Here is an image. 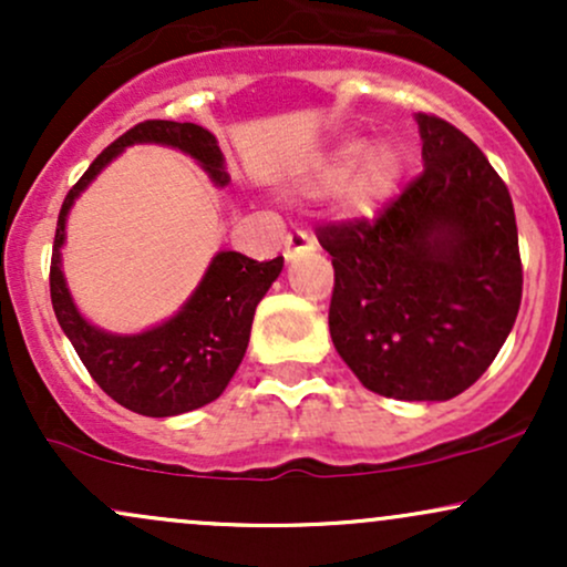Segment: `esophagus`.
<instances>
[{
	"label": "esophagus",
	"instance_id": "1",
	"mask_svg": "<svg viewBox=\"0 0 567 567\" xmlns=\"http://www.w3.org/2000/svg\"><path fill=\"white\" fill-rule=\"evenodd\" d=\"M317 247L315 237H311L309 231H290L288 237H285V250L282 256L288 258V261H292V258L303 256V252H311Z\"/></svg>",
	"mask_w": 567,
	"mask_h": 567
}]
</instances>
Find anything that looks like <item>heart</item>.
<instances>
[{
    "instance_id": "b5f03b06",
    "label": "heart",
    "mask_w": 567,
    "mask_h": 567,
    "mask_svg": "<svg viewBox=\"0 0 567 567\" xmlns=\"http://www.w3.org/2000/svg\"><path fill=\"white\" fill-rule=\"evenodd\" d=\"M400 175L402 159L394 146L379 143L365 148L362 141H343L315 162L306 173V186L328 188L341 179L336 188L338 210L347 216H370L394 192Z\"/></svg>"
}]
</instances>
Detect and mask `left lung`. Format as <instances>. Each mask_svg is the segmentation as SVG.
<instances>
[{"label": "left lung", "instance_id": "obj_1", "mask_svg": "<svg viewBox=\"0 0 567 567\" xmlns=\"http://www.w3.org/2000/svg\"><path fill=\"white\" fill-rule=\"evenodd\" d=\"M424 173L373 218L330 220V336L370 392L451 400L504 347L519 301L514 205L501 175L451 122L419 114Z\"/></svg>", "mask_w": 567, "mask_h": 567}]
</instances>
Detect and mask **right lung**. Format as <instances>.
<instances>
[{
    "instance_id": "1",
    "label": "right lung",
    "mask_w": 567,
    "mask_h": 567,
    "mask_svg": "<svg viewBox=\"0 0 567 567\" xmlns=\"http://www.w3.org/2000/svg\"><path fill=\"white\" fill-rule=\"evenodd\" d=\"M130 143H165L181 148L192 154L218 186L229 184L224 154L205 127L171 120H146L130 127L97 154L63 199L50 261V298L58 324L74 343L97 386L133 413L165 419L207 405L224 392L245 357L256 306L282 271V256L252 261L243 252H218L184 309L141 336H109L82 320L61 275L66 213L82 188Z\"/></svg>"
}]
</instances>
